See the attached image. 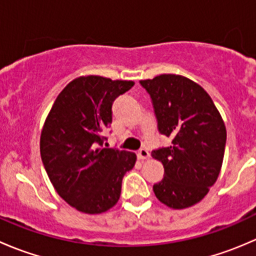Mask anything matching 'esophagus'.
Here are the masks:
<instances>
[{"label": "esophagus", "mask_w": 256, "mask_h": 256, "mask_svg": "<svg viewBox=\"0 0 256 256\" xmlns=\"http://www.w3.org/2000/svg\"><path fill=\"white\" fill-rule=\"evenodd\" d=\"M138 158H140V160H147V158H150V152L147 151V150L144 148V147H142V148L138 150Z\"/></svg>", "instance_id": "obj_1"}]
</instances>
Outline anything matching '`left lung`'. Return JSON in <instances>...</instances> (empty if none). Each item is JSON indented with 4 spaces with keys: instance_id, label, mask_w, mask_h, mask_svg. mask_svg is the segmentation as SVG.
I'll list each match as a JSON object with an SVG mask.
<instances>
[{
    "instance_id": "obj_1",
    "label": "left lung",
    "mask_w": 256,
    "mask_h": 256,
    "mask_svg": "<svg viewBox=\"0 0 256 256\" xmlns=\"http://www.w3.org/2000/svg\"><path fill=\"white\" fill-rule=\"evenodd\" d=\"M152 99L158 131L171 146L152 151L164 168L154 184L157 200L172 209L197 204L216 182L223 164L226 130L209 94L193 80L161 74L140 80Z\"/></svg>"
}]
</instances>
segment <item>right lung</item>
Here are the masks:
<instances>
[{"instance_id":"add662e5","label":"right lung","mask_w":256,"mask_h":256,"mask_svg":"<svg viewBox=\"0 0 256 256\" xmlns=\"http://www.w3.org/2000/svg\"><path fill=\"white\" fill-rule=\"evenodd\" d=\"M132 80L85 76L72 80L56 96L40 132V157L59 196L76 210L100 214L118 203L134 152L105 148L112 102Z\"/></svg>"}]
</instances>
